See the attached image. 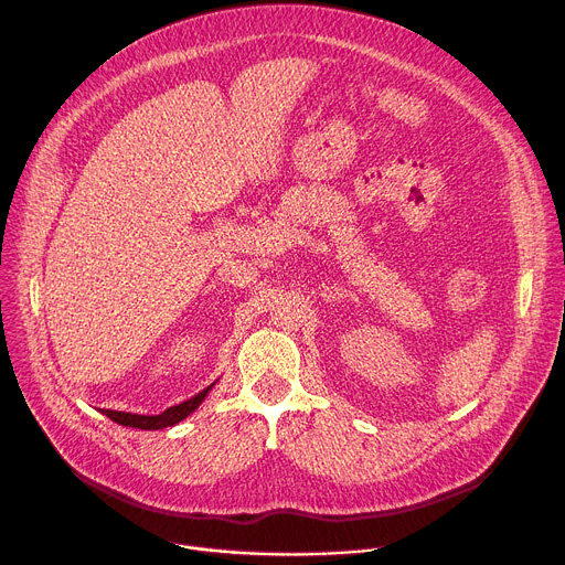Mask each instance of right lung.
Here are the masks:
<instances>
[{
    "instance_id": "add662e5",
    "label": "right lung",
    "mask_w": 565,
    "mask_h": 565,
    "mask_svg": "<svg viewBox=\"0 0 565 565\" xmlns=\"http://www.w3.org/2000/svg\"><path fill=\"white\" fill-rule=\"evenodd\" d=\"M216 382H212L207 388H203L201 393H196L194 397L181 402V405H174L170 409H166L163 414L158 416H140V414H127V412H111V409H105L103 414L107 418H111L114 423L122 425V427H134V429H145V431H156V429H166V427H174L179 425L181 420H185L192 412L199 409L201 402L205 399V395L212 391Z\"/></svg>"
}]
</instances>
